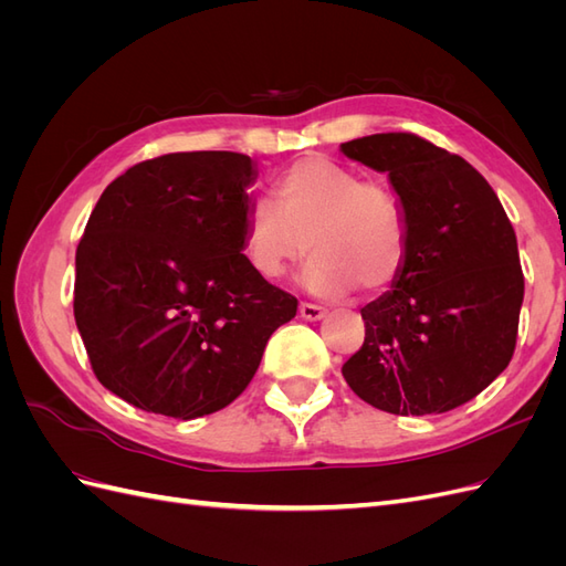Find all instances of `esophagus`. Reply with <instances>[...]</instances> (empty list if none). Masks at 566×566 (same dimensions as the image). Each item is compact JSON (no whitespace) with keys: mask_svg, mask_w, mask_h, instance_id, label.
Here are the masks:
<instances>
[{"mask_svg":"<svg viewBox=\"0 0 566 566\" xmlns=\"http://www.w3.org/2000/svg\"><path fill=\"white\" fill-rule=\"evenodd\" d=\"M300 316L304 321H321L325 316V310L318 304H310V302H300Z\"/></svg>","mask_w":566,"mask_h":566,"instance_id":"34e87169","label":"esophagus"}]
</instances>
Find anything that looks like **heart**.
Wrapping results in <instances>:
<instances>
[{
	"mask_svg": "<svg viewBox=\"0 0 566 566\" xmlns=\"http://www.w3.org/2000/svg\"><path fill=\"white\" fill-rule=\"evenodd\" d=\"M273 196L254 198L243 217V254L256 276L276 281L314 252L302 283L321 297L358 285L389 290L408 260V221L401 198L382 179L325 156H304L273 181Z\"/></svg>",
	"mask_w": 566,
	"mask_h": 566,
	"instance_id": "1",
	"label": "heart"
}]
</instances>
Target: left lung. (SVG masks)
I'll list each match as a JSON object with an SVG mask.
<instances>
[{
  "label": "left lung",
  "instance_id": "left-lung-1",
  "mask_svg": "<svg viewBox=\"0 0 566 566\" xmlns=\"http://www.w3.org/2000/svg\"><path fill=\"white\" fill-rule=\"evenodd\" d=\"M339 150L387 172L408 221L406 266L361 310L364 347L342 375L387 413H447L486 389L515 352L524 300L515 229L468 160L416 134H370Z\"/></svg>",
  "mask_w": 566,
  "mask_h": 566
}]
</instances>
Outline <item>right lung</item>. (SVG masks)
Instances as JSON below:
<instances>
[{
  "mask_svg": "<svg viewBox=\"0 0 566 566\" xmlns=\"http://www.w3.org/2000/svg\"><path fill=\"white\" fill-rule=\"evenodd\" d=\"M243 153H169L101 193L75 254V323L98 382L177 420L229 406L297 300L256 276Z\"/></svg>",
  "mask_w": 566,
  "mask_h": 566,
  "instance_id": "1",
  "label": "right lung"
}]
</instances>
